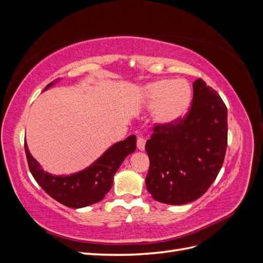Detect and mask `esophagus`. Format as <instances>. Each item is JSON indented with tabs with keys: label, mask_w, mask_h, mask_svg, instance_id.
Instances as JSON below:
<instances>
[{
	"label": "esophagus",
	"mask_w": 263,
	"mask_h": 263,
	"mask_svg": "<svg viewBox=\"0 0 263 263\" xmlns=\"http://www.w3.org/2000/svg\"><path fill=\"white\" fill-rule=\"evenodd\" d=\"M145 145H146V140L142 137H138L137 139V148L141 151L145 150Z\"/></svg>",
	"instance_id": "1"
}]
</instances>
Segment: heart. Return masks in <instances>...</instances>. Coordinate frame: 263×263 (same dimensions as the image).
<instances>
[{
    "mask_svg": "<svg viewBox=\"0 0 263 263\" xmlns=\"http://www.w3.org/2000/svg\"><path fill=\"white\" fill-rule=\"evenodd\" d=\"M142 102L147 108H155L154 122L162 127L179 124L189 112L192 89L185 80H158L142 90Z\"/></svg>",
    "mask_w": 263,
    "mask_h": 263,
    "instance_id": "1",
    "label": "heart"
}]
</instances>
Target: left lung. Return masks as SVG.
<instances>
[{
  "mask_svg": "<svg viewBox=\"0 0 263 263\" xmlns=\"http://www.w3.org/2000/svg\"><path fill=\"white\" fill-rule=\"evenodd\" d=\"M227 130L224 102L197 79L186 118L172 127L156 126L146 142L150 160L146 186L154 200L183 205L201 197L224 162Z\"/></svg>",
  "mask_w": 263,
  "mask_h": 263,
  "instance_id": "8db88e82",
  "label": "left lung"
}]
</instances>
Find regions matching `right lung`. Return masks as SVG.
Wrapping results in <instances>:
<instances>
[{
    "label": "right lung",
    "instance_id": "obj_1",
    "mask_svg": "<svg viewBox=\"0 0 263 263\" xmlns=\"http://www.w3.org/2000/svg\"><path fill=\"white\" fill-rule=\"evenodd\" d=\"M59 81L57 79L47 85L45 91ZM136 136L132 135L110 146L85 169L63 176L46 172L29 153L26 142L25 153L31 174L47 194L70 209H82L104 198L112 189L115 173L125 158L136 150Z\"/></svg>",
    "mask_w": 263,
    "mask_h": 263
}]
</instances>
